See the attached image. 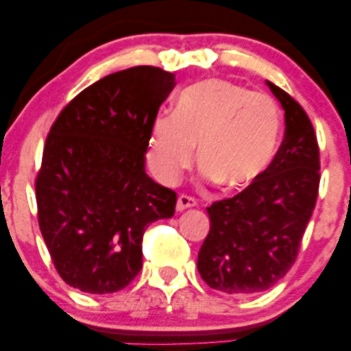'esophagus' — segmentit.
<instances>
[{"label": "esophagus", "mask_w": 351, "mask_h": 351, "mask_svg": "<svg viewBox=\"0 0 351 351\" xmlns=\"http://www.w3.org/2000/svg\"><path fill=\"white\" fill-rule=\"evenodd\" d=\"M196 204H198V201L193 198V196L180 195L178 203H176V209H178V211H184L186 208H193V206H196Z\"/></svg>", "instance_id": "1"}]
</instances>
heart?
Segmentation results:
<instances>
[{
    "label": "heart",
    "mask_w": 351,
    "mask_h": 351,
    "mask_svg": "<svg viewBox=\"0 0 351 351\" xmlns=\"http://www.w3.org/2000/svg\"><path fill=\"white\" fill-rule=\"evenodd\" d=\"M280 135V112L263 92L209 79L188 87L175 115L153 122L148 163L165 183L193 165L195 147L208 178L243 188L263 175Z\"/></svg>",
    "instance_id": "1"
}]
</instances>
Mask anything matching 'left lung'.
Instances as JSON below:
<instances>
[{
	"mask_svg": "<svg viewBox=\"0 0 351 351\" xmlns=\"http://www.w3.org/2000/svg\"><path fill=\"white\" fill-rule=\"evenodd\" d=\"M285 110V134L263 175L208 208L209 232L198 272L211 289L251 295L276 285L295 263L320 184V150L308 115L267 82Z\"/></svg>",
	"mask_w": 351,
	"mask_h": 351,
	"instance_id": "obj_1",
	"label": "left lung"
}]
</instances>
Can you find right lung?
I'll return each mask as SVG.
<instances>
[{"instance_id":"1","label":"right lung","mask_w":351,"mask_h":351,"mask_svg":"<svg viewBox=\"0 0 351 351\" xmlns=\"http://www.w3.org/2000/svg\"><path fill=\"white\" fill-rule=\"evenodd\" d=\"M175 74L136 66L84 88L52 123L36 175L38 221L56 271L88 293L122 291L142 269L145 229L175 215L176 193L145 173Z\"/></svg>"}]
</instances>
